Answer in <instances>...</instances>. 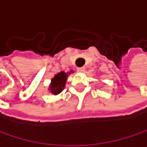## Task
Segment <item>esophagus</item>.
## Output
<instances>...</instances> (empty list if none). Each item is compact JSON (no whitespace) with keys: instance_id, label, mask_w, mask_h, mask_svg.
<instances>
[{"instance_id":"1","label":"esophagus","mask_w":147,"mask_h":147,"mask_svg":"<svg viewBox=\"0 0 147 147\" xmlns=\"http://www.w3.org/2000/svg\"><path fill=\"white\" fill-rule=\"evenodd\" d=\"M84 71H85V67H78L77 68V72H79V73H82Z\"/></svg>"}]
</instances>
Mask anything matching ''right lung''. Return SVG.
Here are the masks:
<instances>
[{
    "label": "right lung",
    "instance_id": "right-lung-1",
    "mask_svg": "<svg viewBox=\"0 0 147 147\" xmlns=\"http://www.w3.org/2000/svg\"><path fill=\"white\" fill-rule=\"evenodd\" d=\"M71 73H73V71H70L69 73L60 72V73L57 74L52 79V82H51V83H50V86H49V88H48L50 93H52L54 95L59 94V93H61L62 90L65 88L67 77Z\"/></svg>",
    "mask_w": 147,
    "mask_h": 147
}]
</instances>
